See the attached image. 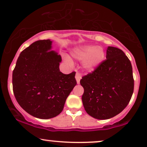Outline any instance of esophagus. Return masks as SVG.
<instances>
[{
  "mask_svg": "<svg viewBox=\"0 0 147 147\" xmlns=\"http://www.w3.org/2000/svg\"><path fill=\"white\" fill-rule=\"evenodd\" d=\"M76 81H77V83L79 84L80 83V80L81 79V78H82V76H81V74L80 72L77 71L76 74Z\"/></svg>",
  "mask_w": 147,
  "mask_h": 147,
  "instance_id": "esophagus-1",
  "label": "esophagus"
}]
</instances>
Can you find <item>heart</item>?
<instances>
[{
    "mask_svg": "<svg viewBox=\"0 0 147 147\" xmlns=\"http://www.w3.org/2000/svg\"><path fill=\"white\" fill-rule=\"evenodd\" d=\"M74 57L80 60H84V66L88 70H92L102 61L105 57L104 50L100 47L87 45L74 49ZM67 62L70 63L69 58H67Z\"/></svg>",
    "mask_w": 147,
    "mask_h": 147,
    "instance_id": "1",
    "label": "heart"
}]
</instances>
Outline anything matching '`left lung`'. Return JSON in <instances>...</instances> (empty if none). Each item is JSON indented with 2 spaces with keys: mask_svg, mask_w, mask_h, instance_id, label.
Instances as JSON below:
<instances>
[{
  "mask_svg": "<svg viewBox=\"0 0 147 147\" xmlns=\"http://www.w3.org/2000/svg\"><path fill=\"white\" fill-rule=\"evenodd\" d=\"M82 100L89 115L99 120L113 118L125 109L134 93L131 63L121 49L109 47L106 59L80 80Z\"/></svg>",
  "mask_w": 147,
  "mask_h": 147,
  "instance_id": "left-lung-1",
  "label": "left lung"
}]
</instances>
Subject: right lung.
I'll return each instance as SVG.
<instances>
[{
  "instance_id": "1",
  "label": "right lung",
  "mask_w": 147,
  "mask_h": 147,
  "mask_svg": "<svg viewBox=\"0 0 147 147\" xmlns=\"http://www.w3.org/2000/svg\"><path fill=\"white\" fill-rule=\"evenodd\" d=\"M51 49L50 40L33 42L20 53L12 74L13 94L19 105L40 119L59 115L77 84L75 71H60L61 56Z\"/></svg>"
}]
</instances>
